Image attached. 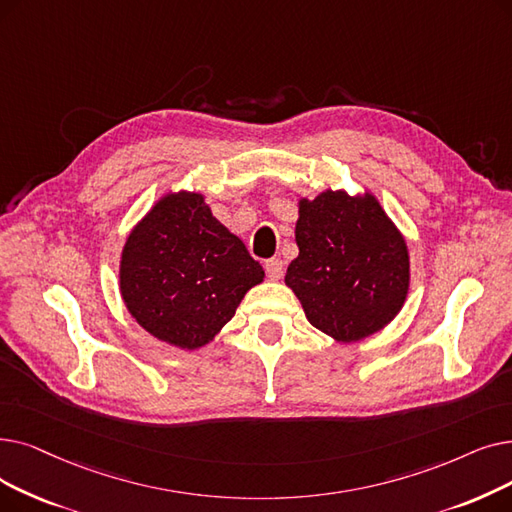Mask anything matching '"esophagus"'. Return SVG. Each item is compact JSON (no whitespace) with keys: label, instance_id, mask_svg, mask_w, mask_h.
Wrapping results in <instances>:
<instances>
[{"label":"esophagus","instance_id":"obj_1","mask_svg":"<svg viewBox=\"0 0 512 512\" xmlns=\"http://www.w3.org/2000/svg\"><path fill=\"white\" fill-rule=\"evenodd\" d=\"M265 272H268L270 280H280L284 276V261L274 257L265 261Z\"/></svg>","mask_w":512,"mask_h":512}]
</instances>
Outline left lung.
<instances>
[{"label": "left lung", "instance_id": "8db88e82", "mask_svg": "<svg viewBox=\"0 0 512 512\" xmlns=\"http://www.w3.org/2000/svg\"><path fill=\"white\" fill-rule=\"evenodd\" d=\"M297 207L299 255L284 282L309 324L339 343L383 330L406 303L410 251L379 198L328 188Z\"/></svg>", "mask_w": 512, "mask_h": 512}]
</instances>
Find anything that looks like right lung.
Segmentation results:
<instances>
[{
    "label": "right lung",
    "instance_id": "right-lung-1",
    "mask_svg": "<svg viewBox=\"0 0 512 512\" xmlns=\"http://www.w3.org/2000/svg\"><path fill=\"white\" fill-rule=\"evenodd\" d=\"M265 278L203 192L163 194L131 228L119 261L121 299L148 335L196 351L215 341Z\"/></svg>",
    "mask_w": 512,
    "mask_h": 512
}]
</instances>
